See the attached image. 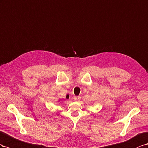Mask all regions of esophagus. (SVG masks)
<instances>
[{
    "instance_id": "34e87169",
    "label": "esophagus",
    "mask_w": 148,
    "mask_h": 148,
    "mask_svg": "<svg viewBox=\"0 0 148 148\" xmlns=\"http://www.w3.org/2000/svg\"><path fill=\"white\" fill-rule=\"evenodd\" d=\"M74 100L75 101H79L81 100V97L80 96H75L74 97Z\"/></svg>"
}]
</instances>
